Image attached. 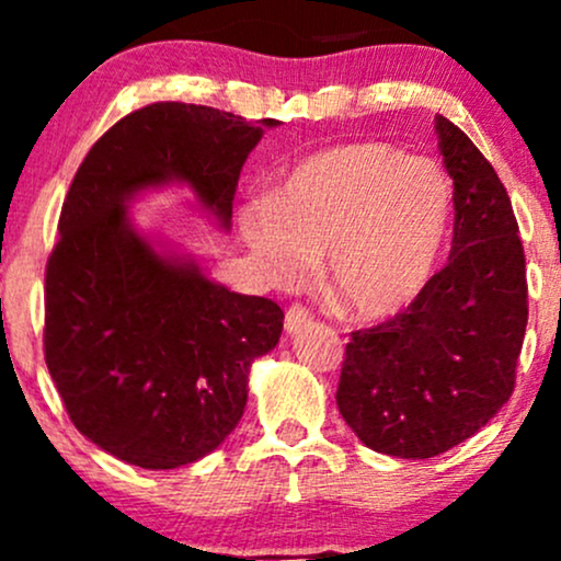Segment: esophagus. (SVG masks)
Segmentation results:
<instances>
[{
  "label": "esophagus",
  "mask_w": 561,
  "mask_h": 561,
  "mask_svg": "<svg viewBox=\"0 0 561 561\" xmlns=\"http://www.w3.org/2000/svg\"><path fill=\"white\" fill-rule=\"evenodd\" d=\"M311 311H308V308H302V306H298V302H295V306H289L287 308V313H285V330L293 334V332H298V330H302V327L306 324H311Z\"/></svg>",
  "instance_id": "obj_1"
}]
</instances>
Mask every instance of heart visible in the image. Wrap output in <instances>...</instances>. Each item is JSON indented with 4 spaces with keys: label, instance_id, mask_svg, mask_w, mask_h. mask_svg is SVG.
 I'll return each instance as SVG.
<instances>
[{
    "label": "heart",
    "instance_id": "obj_1",
    "mask_svg": "<svg viewBox=\"0 0 561 561\" xmlns=\"http://www.w3.org/2000/svg\"><path fill=\"white\" fill-rule=\"evenodd\" d=\"M454 184L440 163L388 141L332 145L293 165L279 195L259 197L240 229L274 285H300L324 255V282L351 313L409 306L446 250Z\"/></svg>",
    "mask_w": 561,
    "mask_h": 561
}]
</instances>
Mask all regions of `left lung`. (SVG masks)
I'll use <instances>...</instances> for the list:
<instances>
[{
    "label": "left lung",
    "mask_w": 561,
    "mask_h": 561,
    "mask_svg": "<svg viewBox=\"0 0 561 561\" xmlns=\"http://www.w3.org/2000/svg\"><path fill=\"white\" fill-rule=\"evenodd\" d=\"M435 131L456 197L448 263L409 308L351 334L337 385L347 427L398 459H433L499 414L527 327L512 199L459 126L435 115Z\"/></svg>",
    "instance_id": "1"
}]
</instances>
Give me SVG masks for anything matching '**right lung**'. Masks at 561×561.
<instances>
[{
	"instance_id": "add662e5",
	"label": "right lung",
	"mask_w": 561,
	"mask_h": 561,
	"mask_svg": "<svg viewBox=\"0 0 561 561\" xmlns=\"http://www.w3.org/2000/svg\"><path fill=\"white\" fill-rule=\"evenodd\" d=\"M274 126L152 102L76 171L47 261L44 358L76 430L126 465L176 469L221 446L242 420L250 366L285 321L274 300L231 293L141 234L128 203L184 184L227 231L244 160Z\"/></svg>"
}]
</instances>
